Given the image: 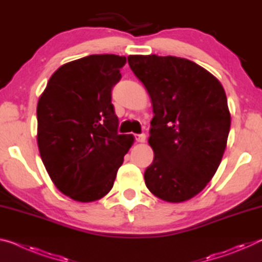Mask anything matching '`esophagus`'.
<instances>
[{"mask_svg":"<svg viewBox=\"0 0 262 262\" xmlns=\"http://www.w3.org/2000/svg\"><path fill=\"white\" fill-rule=\"evenodd\" d=\"M134 139L136 142L142 143V142L145 141V134H134Z\"/></svg>","mask_w":262,"mask_h":262,"instance_id":"obj_1","label":"esophagus"}]
</instances>
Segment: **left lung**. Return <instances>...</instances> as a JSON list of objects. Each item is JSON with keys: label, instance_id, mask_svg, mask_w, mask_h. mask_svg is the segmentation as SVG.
Here are the masks:
<instances>
[{"label": "left lung", "instance_id": "obj_1", "mask_svg": "<svg viewBox=\"0 0 262 262\" xmlns=\"http://www.w3.org/2000/svg\"><path fill=\"white\" fill-rule=\"evenodd\" d=\"M128 63L147 89L155 114L145 185L164 201L188 200L214 177L227 147L231 118L224 89L187 59L129 55Z\"/></svg>", "mask_w": 262, "mask_h": 262}]
</instances>
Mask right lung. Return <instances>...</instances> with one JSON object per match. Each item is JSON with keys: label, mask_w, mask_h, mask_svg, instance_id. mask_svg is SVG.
<instances>
[{"label": "right lung", "mask_w": 262, "mask_h": 262, "mask_svg": "<svg viewBox=\"0 0 262 262\" xmlns=\"http://www.w3.org/2000/svg\"><path fill=\"white\" fill-rule=\"evenodd\" d=\"M125 64V56L114 54L72 61L52 75L39 98V152L57 189L75 201L107 194L134 142L118 134L111 101Z\"/></svg>", "instance_id": "obj_1"}]
</instances>
